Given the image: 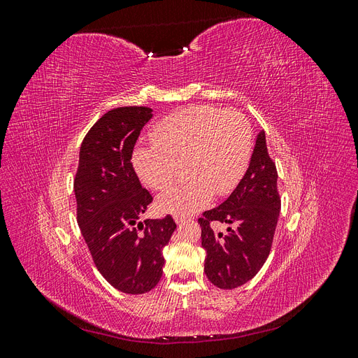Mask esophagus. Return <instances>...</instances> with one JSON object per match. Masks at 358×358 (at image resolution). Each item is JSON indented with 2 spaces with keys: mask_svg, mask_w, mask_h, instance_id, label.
<instances>
[{
  "mask_svg": "<svg viewBox=\"0 0 358 358\" xmlns=\"http://www.w3.org/2000/svg\"><path fill=\"white\" fill-rule=\"evenodd\" d=\"M173 218H175V221H176L178 224L185 222V218H182V216H178V215H175V216H173Z\"/></svg>",
  "mask_w": 358,
  "mask_h": 358,
  "instance_id": "34e87169",
  "label": "esophagus"
}]
</instances>
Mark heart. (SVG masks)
Returning <instances> with one entry per match:
<instances>
[{
    "instance_id": "b5f03b06",
    "label": "heart",
    "mask_w": 358,
    "mask_h": 358,
    "mask_svg": "<svg viewBox=\"0 0 358 358\" xmlns=\"http://www.w3.org/2000/svg\"><path fill=\"white\" fill-rule=\"evenodd\" d=\"M154 143L138 146L133 166L145 185L166 191L178 175V164L189 178L158 199L164 213L187 216L208 204L213 194H230L248 169L252 129L237 110L191 106L162 117L152 129Z\"/></svg>"
}]
</instances>
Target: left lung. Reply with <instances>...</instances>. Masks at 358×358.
I'll return each mask as SVG.
<instances>
[{
	"label": "left lung",
	"instance_id": "left-lung-1",
	"mask_svg": "<svg viewBox=\"0 0 358 358\" xmlns=\"http://www.w3.org/2000/svg\"><path fill=\"white\" fill-rule=\"evenodd\" d=\"M279 210L278 171L268 155L266 134L259 131L239 185L218 208L199 218L204 273L215 287L233 289L259 272L272 249ZM216 223L229 224L227 233L215 231Z\"/></svg>",
	"mask_w": 358,
	"mask_h": 358
}]
</instances>
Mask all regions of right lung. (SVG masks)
I'll return each instance as SVG.
<instances>
[{
	"label": "right lung",
	"mask_w": 358,
	"mask_h": 358,
	"mask_svg": "<svg viewBox=\"0 0 358 358\" xmlns=\"http://www.w3.org/2000/svg\"><path fill=\"white\" fill-rule=\"evenodd\" d=\"M152 109L117 107L85 136L74 178L78 224L104 279L127 294H145L162 276V248L176 229L170 215L138 218L152 203L140 185L131 157Z\"/></svg>",
	"instance_id": "add662e5"
}]
</instances>
